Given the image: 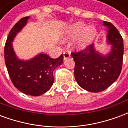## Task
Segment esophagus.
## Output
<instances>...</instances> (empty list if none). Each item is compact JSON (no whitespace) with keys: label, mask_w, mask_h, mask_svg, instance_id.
Returning <instances> with one entry per match:
<instances>
[{"label":"esophagus","mask_w":128,"mask_h":128,"mask_svg":"<svg viewBox=\"0 0 128 128\" xmlns=\"http://www.w3.org/2000/svg\"><path fill=\"white\" fill-rule=\"evenodd\" d=\"M63 56H64V60H65L66 59L69 58L70 56V53H68V52H66V51H65V52H64V53H63Z\"/></svg>","instance_id":"esophagus-1"}]
</instances>
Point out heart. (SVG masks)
<instances>
[{
	"mask_svg": "<svg viewBox=\"0 0 128 128\" xmlns=\"http://www.w3.org/2000/svg\"><path fill=\"white\" fill-rule=\"evenodd\" d=\"M96 36V30L91 25L85 26L82 22H78L70 25L64 32V40H69L76 37L74 46L78 50L86 48L90 44Z\"/></svg>",
	"mask_w": 128,
	"mask_h": 128,
	"instance_id": "b5f03b06",
	"label": "heart"
}]
</instances>
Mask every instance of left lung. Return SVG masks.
Listing matches in <instances>:
<instances>
[{"mask_svg":"<svg viewBox=\"0 0 128 128\" xmlns=\"http://www.w3.org/2000/svg\"><path fill=\"white\" fill-rule=\"evenodd\" d=\"M107 28L106 42L110 50L103 55L96 50L94 44L84 50L72 53L75 61V79L79 86L87 91L99 92L104 90L118 79L122 68L124 41L112 24L104 21Z\"/></svg>","mask_w":128,"mask_h":128,"instance_id":"8db88e82","label":"left lung"}]
</instances>
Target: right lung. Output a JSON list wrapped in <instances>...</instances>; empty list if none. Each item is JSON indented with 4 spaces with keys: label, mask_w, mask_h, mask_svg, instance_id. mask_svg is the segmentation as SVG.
<instances>
[{
    "label": "right lung",
    "mask_w": 128,
    "mask_h": 128,
    "mask_svg": "<svg viewBox=\"0 0 128 128\" xmlns=\"http://www.w3.org/2000/svg\"><path fill=\"white\" fill-rule=\"evenodd\" d=\"M29 16L21 18L11 29L4 46V61L11 80L24 94L40 96L47 92L54 82L53 70L63 62V55L53 59L41 53L28 60L16 55L12 42L16 36L27 23Z\"/></svg>",
    "instance_id": "add662e5"
}]
</instances>
